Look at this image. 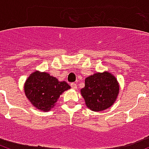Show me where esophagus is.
<instances>
[{"mask_svg": "<svg viewBox=\"0 0 149 149\" xmlns=\"http://www.w3.org/2000/svg\"><path fill=\"white\" fill-rule=\"evenodd\" d=\"M70 86H71V87L72 89H74V90H77V85L75 83H72V84H70Z\"/></svg>", "mask_w": 149, "mask_h": 149, "instance_id": "34e87169", "label": "esophagus"}]
</instances>
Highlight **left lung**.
Listing matches in <instances>:
<instances>
[{
    "label": "left lung",
    "instance_id": "8db88e82",
    "mask_svg": "<svg viewBox=\"0 0 149 149\" xmlns=\"http://www.w3.org/2000/svg\"><path fill=\"white\" fill-rule=\"evenodd\" d=\"M119 84L111 72H96L86 77L81 89L86 107L93 111H101L111 107L119 93Z\"/></svg>",
    "mask_w": 149,
    "mask_h": 149
}]
</instances>
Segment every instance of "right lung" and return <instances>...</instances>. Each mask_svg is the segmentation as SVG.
<instances>
[{
  "instance_id": "right-lung-1",
  "label": "right lung",
  "mask_w": 149,
  "mask_h": 149,
  "mask_svg": "<svg viewBox=\"0 0 149 149\" xmlns=\"http://www.w3.org/2000/svg\"><path fill=\"white\" fill-rule=\"evenodd\" d=\"M70 89L65 81L59 82L48 72L36 71L25 81L24 91L27 98L36 108L44 112L55 107L59 96Z\"/></svg>"
}]
</instances>
